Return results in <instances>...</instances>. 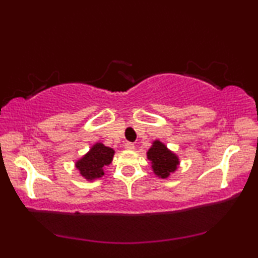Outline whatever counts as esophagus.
Listing matches in <instances>:
<instances>
[{"label": "esophagus", "instance_id": "esophagus-1", "mask_svg": "<svg viewBox=\"0 0 258 258\" xmlns=\"http://www.w3.org/2000/svg\"><path fill=\"white\" fill-rule=\"evenodd\" d=\"M124 148L126 150H134L135 149V146H134L133 143H130V142H126L125 144H124Z\"/></svg>", "mask_w": 258, "mask_h": 258}]
</instances>
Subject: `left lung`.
<instances>
[{
	"label": "left lung",
	"mask_w": 258,
	"mask_h": 258,
	"mask_svg": "<svg viewBox=\"0 0 258 258\" xmlns=\"http://www.w3.org/2000/svg\"><path fill=\"white\" fill-rule=\"evenodd\" d=\"M147 157L151 162L154 174L160 178H168L179 164L178 157L158 140L153 142V146L148 150Z\"/></svg>",
	"instance_id": "obj_1"
}]
</instances>
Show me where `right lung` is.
<instances>
[{
  "instance_id": "1",
  "label": "right lung",
  "mask_w": 258,
  "mask_h": 258,
  "mask_svg": "<svg viewBox=\"0 0 258 258\" xmlns=\"http://www.w3.org/2000/svg\"><path fill=\"white\" fill-rule=\"evenodd\" d=\"M115 151L102 143H96L91 149L76 162L75 165L80 174L88 181L100 178L104 175V167L111 163Z\"/></svg>"
}]
</instances>
